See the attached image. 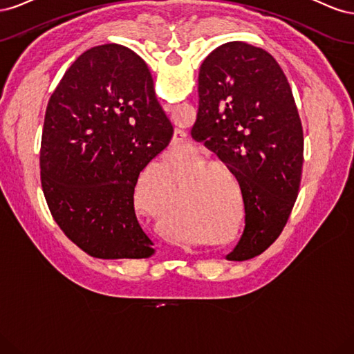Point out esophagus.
I'll use <instances>...</instances> for the list:
<instances>
[{
	"label": "esophagus",
	"instance_id": "obj_1",
	"mask_svg": "<svg viewBox=\"0 0 354 354\" xmlns=\"http://www.w3.org/2000/svg\"><path fill=\"white\" fill-rule=\"evenodd\" d=\"M164 109H165V112H171V111H173V106L164 104ZM185 140H186V133L178 130V128H177V130L174 131V136H173V142H171V143H173V146H178V145L183 143Z\"/></svg>",
	"mask_w": 354,
	"mask_h": 354
}]
</instances>
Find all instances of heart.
Returning a JSON list of instances; mask_svg holds the SVG:
<instances>
[{"mask_svg": "<svg viewBox=\"0 0 354 354\" xmlns=\"http://www.w3.org/2000/svg\"><path fill=\"white\" fill-rule=\"evenodd\" d=\"M151 178L169 181L171 177H169V173H168L167 168L158 167V165H156V167H149V168L145 171V173H143L140 181H138L136 189H134V202H136V207L143 209V211H146V212H149V214H152V216H156V214H158V208H156V207H151V205H149V203L146 202L145 189H143L145 185H146L147 181L151 180Z\"/></svg>", "mask_w": 354, "mask_h": 354, "instance_id": "b5f03b06", "label": "heart"}]
</instances>
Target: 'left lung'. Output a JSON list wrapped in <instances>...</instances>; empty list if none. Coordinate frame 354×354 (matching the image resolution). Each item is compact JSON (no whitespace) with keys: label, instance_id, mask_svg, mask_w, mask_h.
Listing matches in <instances>:
<instances>
[{"label":"left lung","instance_id":"left-lung-1","mask_svg":"<svg viewBox=\"0 0 354 354\" xmlns=\"http://www.w3.org/2000/svg\"><path fill=\"white\" fill-rule=\"evenodd\" d=\"M192 137L239 181L245 229L227 260L260 255L279 238L298 196L304 136L282 68L266 50L233 41L199 69Z\"/></svg>","mask_w":354,"mask_h":354}]
</instances>
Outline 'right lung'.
I'll return each mask as SVG.
<instances>
[{"label":"right lung","instance_id":"right-lung-1","mask_svg":"<svg viewBox=\"0 0 354 354\" xmlns=\"http://www.w3.org/2000/svg\"><path fill=\"white\" fill-rule=\"evenodd\" d=\"M173 133L151 72L130 48H90L63 75L42 128L41 186L53 218L84 252L103 260L153 255L136 217L134 187Z\"/></svg>","mask_w":354,"mask_h":354}]
</instances>
